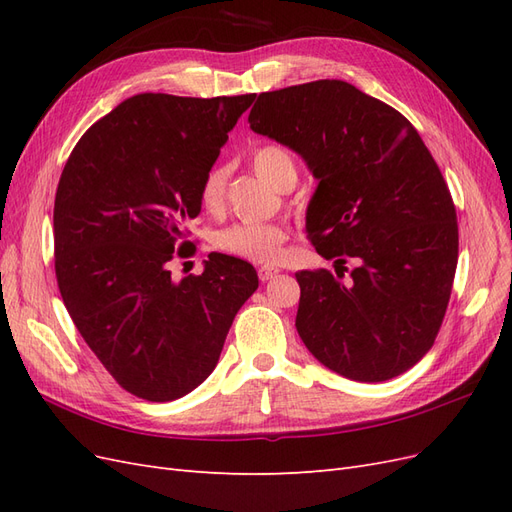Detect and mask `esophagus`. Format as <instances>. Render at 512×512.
<instances>
[{"label": "esophagus", "mask_w": 512, "mask_h": 512, "mask_svg": "<svg viewBox=\"0 0 512 512\" xmlns=\"http://www.w3.org/2000/svg\"><path fill=\"white\" fill-rule=\"evenodd\" d=\"M280 273V269H275V267H260L258 269V277H260V282H269V280H273V277Z\"/></svg>", "instance_id": "esophagus-1"}]
</instances>
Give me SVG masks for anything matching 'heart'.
Instances as JSON below:
<instances>
[{"label": "heart", "mask_w": 512, "mask_h": 512, "mask_svg": "<svg viewBox=\"0 0 512 512\" xmlns=\"http://www.w3.org/2000/svg\"><path fill=\"white\" fill-rule=\"evenodd\" d=\"M252 166L260 179L273 188L282 190L288 177L297 175L290 153L280 145H260L252 153ZM228 168L215 164L200 181L198 198L207 211H220L226 200ZM290 230L282 222H237L215 235V245L230 256L258 262V265H275L284 258V243Z\"/></svg>", "instance_id": "b5f03b06"}]
</instances>
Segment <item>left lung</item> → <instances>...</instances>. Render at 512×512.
<instances>
[{"label":"left lung","instance_id":"1","mask_svg":"<svg viewBox=\"0 0 512 512\" xmlns=\"http://www.w3.org/2000/svg\"><path fill=\"white\" fill-rule=\"evenodd\" d=\"M247 121L318 179L307 237L342 265L297 273L303 344L356 382L404 374L436 342L459 254L453 198L423 138L393 106L335 79L260 94Z\"/></svg>","mask_w":512,"mask_h":512}]
</instances>
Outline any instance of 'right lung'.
<instances>
[{"mask_svg": "<svg viewBox=\"0 0 512 512\" xmlns=\"http://www.w3.org/2000/svg\"><path fill=\"white\" fill-rule=\"evenodd\" d=\"M254 98L132 96L81 136L61 173V299L108 374L141 399L194 391L258 288L250 262L218 252L200 275L173 282L168 271L192 250L183 239L200 213V181Z\"/></svg>", "mask_w": 512, "mask_h": 512, "instance_id": "1", "label": "right lung"}]
</instances>
